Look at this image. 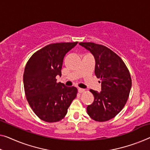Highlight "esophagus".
<instances>
[{
  "instance_id": "obj_1",
  "label": "esophagus",
  "mask_w": 150,
  "mask_h": 150,
  "mask_svg": "<svg viewBox=\"0 0 150 150\" xmlns=\"http://www.w3.org/2000/svg\"><path fill=\"white\" fill-rule=\"evenodd\" d=\"M78 91H79V92L80 93H83L84 92L85 89H82V88H79V89H78Z\"/></svg>"
}]
</instances>
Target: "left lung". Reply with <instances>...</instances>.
I'll use <instances>...</instances> for the list:
<instances>
[{
    "label": "left lung",
    "mask_w": 150,
    "mask_h": 150,
    "mask_svg": "<svg viewBox=\"0 0 150 150\" xmlns=\"http://www.w3.org/2000/svg\"><path fill=\"white\" fill-rule=\"evenodd\" d=\"M79 44L94 57L95 75L102 86L100 92L89 90L94 100L87 107L88 114L96 121H107L116 117L127 103L132 85L130 73L121 58L106 46L93 42Z\"/></svg>",
    "instance_id": "1"
}]
</instances>
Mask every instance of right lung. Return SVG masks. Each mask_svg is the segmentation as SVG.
I'll return each mask as SVG.
<instances>
[{
    "instance_id": "obj_1",
    "label": "right lung",
    "mask_w": 150,
    "mask_h": 150,
    "mask_svg": "<svg viewBox=\"0 0 150 150\" xmlns=\"http://www.w3.org/2000/svg\"><path fill=\"white\" fill-rule=\"evenodd\" d=\"M77 42L48 44L35 52L27 62L23 73L26 99L35 115L47 122L62 120L77 96L75 87L57 83L61 76L64 56Z\"/></svg>"
}]
</instances>
